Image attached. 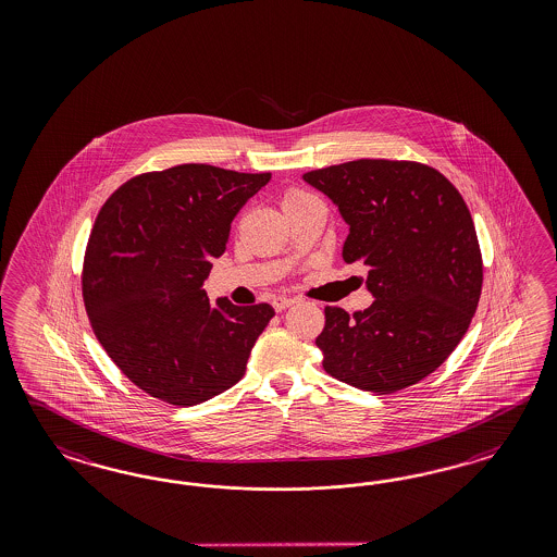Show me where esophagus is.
<instances>
[{"label": "esophagus", "mask_w": 557, "mask_h": 557, "mask_svg": "<svg viewBox=\"0 0 557 557\" xmlns=\"http://www.w3.org/2000/svg\"><path fill=\"white\" fill-rule=\"evenodd\" d=\"M273 308H275V312H282V310H286L289 308L294 300L292 298H286V296H277V298H273Z\"/></svg>", "instance_id": "34e87169"}]
</instances>
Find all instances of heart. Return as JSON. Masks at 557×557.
Instances as JSON below:
<instances>
[{"instance_id": "obj_1", "label": "heart", "mask_w": 557, "mask_h": 557, "mask_svg": "<svg viewBox=\"0 0 557 557\" xmlns=\"http://www.w3.org/2000/svg\"><path fill=\"white\" fill-rule=\"evenodd\" d=\"M308 198H312V196H310V194H306L302 189H287L286 196H284V206L304 202V200H308Z\"/></svg>"}]
</instances>
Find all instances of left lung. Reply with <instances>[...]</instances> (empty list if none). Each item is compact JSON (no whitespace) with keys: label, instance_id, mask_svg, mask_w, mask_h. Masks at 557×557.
<instances>
[{"label":"left lung","instance_id":"obj_1","mask_svg":"<svg viewBox=\"0 0 557 557\" xmlns=\"http://www.w3.org/2000/svg\"><path fill=\"white\" fill-rule=\"evenodd\" d=\"M302 177L349 224L343 259L368 270L375 298L354 317L324 308L322 368L375 394L421 382L463 338L482 292V253L461 194L414 161L357 159Z\"/></svg>","mask_w":557,"mask_h":557}]
</instances>
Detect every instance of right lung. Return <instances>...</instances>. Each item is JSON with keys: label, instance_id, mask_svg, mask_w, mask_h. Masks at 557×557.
I'll use <instances>...</instances> for the list:
<instances>
[{"label": "right lung", "instance_id": "obj_1", "mask_svg": "<svg viewBox=\"0 0 557 557\" xmlns=\"http://www.w3.org/2000/svg\"><path fill=\"white\" fill-rule=\"evenodd\" d=\"M270 180L187 163L136 175L101 206L85 249V310L106 354L152 398L200 405L245 375L275 312L212 304L202 286L231 222Z\"/></svg>", "mask_w": 557, "mask_h": 557}]
</instances>
